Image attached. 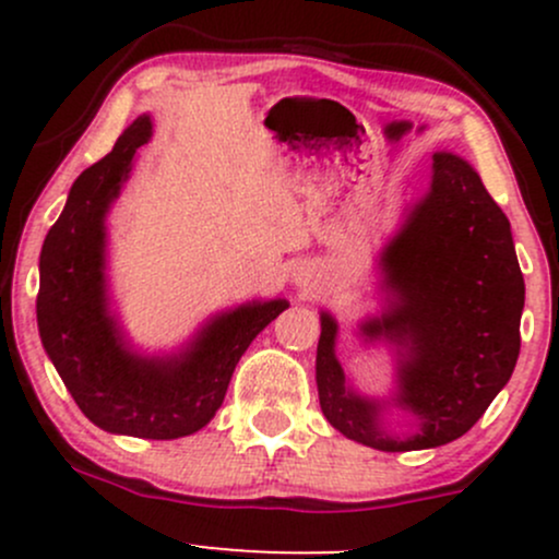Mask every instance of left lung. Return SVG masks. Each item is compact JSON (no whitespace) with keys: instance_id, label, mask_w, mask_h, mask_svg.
Here are the masks:
<instances>
[{"instance_id":"1","label":"left lung","mask_w":559,"mask_h":559,"mask_svg":"<svg viewBox=\"0 0 559 559\" xmlns=\"http://www.w3.org/2000/svg\"><path fill=\"white\" fill-rule=\"evenodd\" d=\"M381 262L394 301L362 331L404 349L400 402L418 415L420 431L391 439L378 428L376 404L344 386L331 316L320 318V409L346 439L381 452L449 444L476 426L521 355L525 284L510 221L465 159L439 152L431 189Z\"/></svg>"}]
</instances>
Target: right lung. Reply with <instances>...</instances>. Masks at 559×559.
I'll use <instances>...</instances> for the list:
<instances>
[{"label": "right lung", "instance_id": "1", "mask_svg": "<svg viewBox=\"0 0 559 559\" xmlns=\"http://www.w3.org/2000/svg\"><path fill=\"white\" fill-rule=\"evenodd\" d=\"M150 136L144 115L120 133L110 155L75 178L41 247L36 318L49 360L94 426L139 439H178L215 418L239 357L288 305L273 299L215 318L173 360H141L126 349L105 305V213Z\"/></svg>", "mask_w": 559, "mask_h": 559}]
</instances>
